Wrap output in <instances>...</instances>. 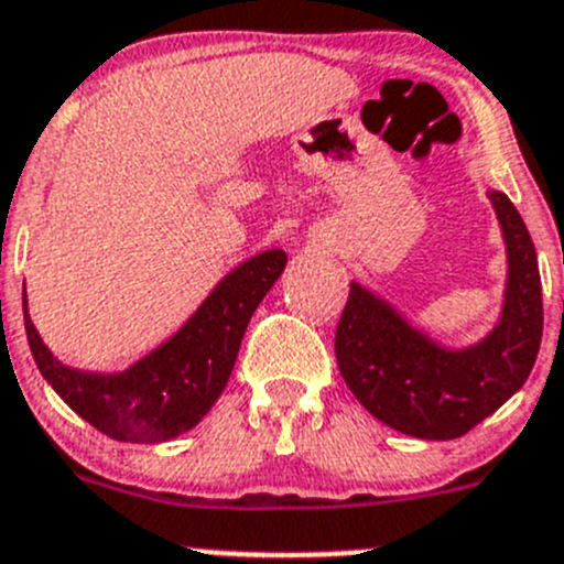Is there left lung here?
Segmentation results:
<instances>
[{
    "label": "left lung",
    "mask_w": 564,
    "mask_h": 564,
    "mask_svg": "<svg viewBox=\"0 0 564 564\" xmlns=\"http://www.w3.org/2000/svg\"><path fill=\"white\" fill-rule=\"evenodd\" d=\"M510 253L505 316L482 344L446 352L382 300L349 286L336 327L344 382L371 415L413 438L452 441L474 430L527 382L543 338L538 253L505 193H488Z\"/></svg>",
    "instance_id": "left-lung-1"
}]
</instances>
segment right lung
<instances>
[{
	"mask_svg": "<svg viewBox=\"0 0 564 564\" xmlns=\"http://www.w3.org/2000/svg\"><path fill=\"white\" fill-rule=\"evenodd\" d=\"M283 267V250L245 261L165 347L120 375H85L54 360L24 311L26 341L48 386L98 433L129 444H160L193 430L217 402L250 316Z\"/></svg>",
	"mask_w": 564,
	"mask_h": 564,
	"instance_id": "obj_1",
	"label": "right lung"
}]
</instances>
